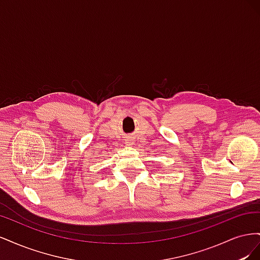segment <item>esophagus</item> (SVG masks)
<instances>
[{"mask_svg": "<svg viewBox=\"0 0 260 260\" xmlns=\"http://www.w3.org/2000/svg\"><path fill=\"white\" fill-rule=\"evenodd\" d=\"M125 143H127L128 145H131L132 144V140H127V141H125Z\"/></svg>", "mask_w": 260, "mask_h": 260, "instance_id": "1", "label": "esophagus"}]
</instances>
